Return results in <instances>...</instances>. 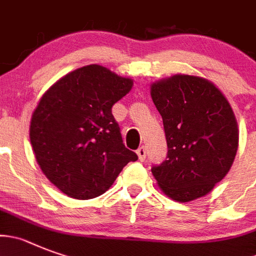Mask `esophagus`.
Here are the masks:
<instances>
[{
  "label": "esophagus",
  "instance_id": "34e87169",
  "mask_svg": "<svg viewBox=\"0 0 256 256\" xmlns=\"http://www.w3.org/2000/svg\"><path fill=\"white\" fill-rule=\"evenodd\" d=\"M146 148L144 147H140V148L137 150V156H138V160L140 161H144V158H146Z\"/></svg>",
  "mask_w": 256,
  "mask_h": 256
}]
</instances>
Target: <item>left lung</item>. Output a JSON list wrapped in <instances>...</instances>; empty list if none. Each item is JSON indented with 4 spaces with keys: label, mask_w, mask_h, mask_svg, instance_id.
Returning <instances> with one entry per match:
<instances>
[{
    "label": "left lung",
    "mask_w": 256,
    "mask_h": 256,
    "mask_svg": "<svg viewBox=\"0 0 256 256\" xmlns=\"http://www.w3.org/2000/svg\"><path fill=\"white\" fill-rule=\"evenodd\" d=\"M162 116L168 160L152 168L165 196L180 203L213 190L235 161L238 126L228 100L210 80L174 74L151 84Z\"/></svg>",
    "instance_id": "8db88e82"
}]
</instances>
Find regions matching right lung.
I'll list each match as a JSON object with an SVG mask.
<instances>
[{
    "label": "right lung",
    "mask_w": 256,
    "mask_h": 256,
    "mask_svg": "<svg viewBox=\"0 0 256 256\" xmlns=\"http://www.w3.org/2000/svg\"><path fill=\"white\" fill-rule=\"evenodd\" d=\"M133 80L88 64L54 82L30 119V144L46 179L74 199L104 194L124 166L138 158L126 148L112 105Z\"/></svg>",
    "instance_id": "right-lung-1"
}]
</instances>
